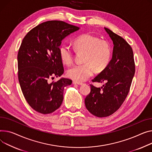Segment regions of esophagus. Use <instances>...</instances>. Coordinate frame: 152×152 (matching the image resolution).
<instances>
[{
	"label": "esophagus",
	"mask_w": 152,
	"mask_h": 152,
	"mask_svg": "<svg viewBox=\"0 0 152 152\" xmlns=\"http://www.w3.org/2000/svg\"><path fill=\"white\" fill-rule=\"evenodd\" d=\"M73 84H77V85H83V83H79V82H76V81H73Z\"/></svg>",
	"instance_id": "34e87169"
}]
</instances>
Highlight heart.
<instances>
[{"mask_svg":"<svg viewBox=\"0 0 152 152\" xmlns=\"http://www.w3.org/2000/svg\"><path fill=\"white\" fill-rule=\"evenodd\" d=\"M74 46L78 52H85L84 62L77 65L67 72L68 76L77 82H83L95 73V66L102 70L108 65L111 57V48L104 40L90 34H84L74 40ZM59 54L64 64L70 65L74 61V51L69 45L62 43L59 47Z\"/></svg>","mask_w":152,"mask_h":152,"instance_id":"1","label":"heart"}]
</instances>
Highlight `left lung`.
<instances>
[{
  "instance_id": "left-lung-1",
  "label": "left lung",
  "mask_w": 152,
  "mask_h": 152,
  "mask_svg": "<svg viewBox=\"0 0 152 152\" xmlns=\"http://www.w3.org/2000/svg\"><path fill=\"white\" fill-rule=\"evenodd\" d=\"M106 32L114 44L113 58L92 82L105 83L102 87L90 84L91 91L85 98L87 109L98 117L114 114L125 100L135 73L132 48L122 37L107 28Z\"/></svg>"
}]
</instances>
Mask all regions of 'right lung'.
Segmentation results:
<instances>
[{
	"label": "right lung",
	"instance_id": "obj_1",
	"mask_svg": "<svg viewBox=\"0 0 152 152\" xmlns=\"http://www.w3.org/2000/svg\"><path fill=\"white\" fill-rule=\"evenodd\" d=\"M79 27L62 21H48L33 28L23 39L18 54V79L23 95L33 109L50 114L61 106L64 87L72 80L50 78L64 72L59 46L62 40Z\"/></svg>",
	"mask_w": 152,
	"mask_h": 152
}]
</instances>
